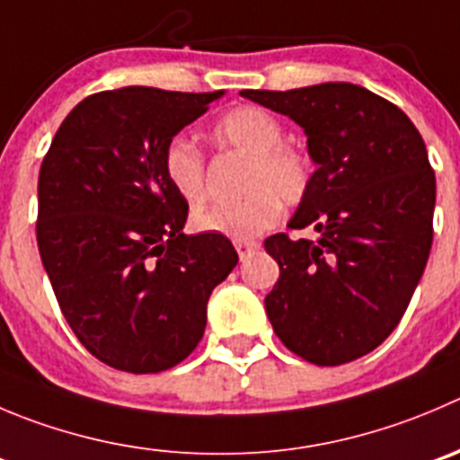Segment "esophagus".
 <instances>
[{
    "mask_svg": "<svg viewBox=\"0 0 460 460\" xmlns=\"http://www.w3.org/2000/svg\"><path fill=\"white\" fill-rule=\"evenodd\" d=\"M234 248H237L239 257H242V260H246L252 251H257V248H260V243L252 242V239H234Z\"/></svg>",
    "mask_w": 460,
    "mask_h": 460,
    "instance_id": "1",
    "label": "esophagus"
}]
</instances>
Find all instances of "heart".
Returning <instances> with one entry per match:
<instances>
[{"label":"heart","instance_id":"b5f03b06","mask_svg":"<svg viewBox=\"0 0 460 460\" xmlns=\"http://www.w3.org/2000/svg\"><path fill=\"white\" fill-rule=\"evenodd\" d=\"M284 124L257 106H237L214 124L212 139L221 148L248 157L237 203L214 205L191 217L199 233L252 239L282 217V203L296 208L312 191L316 164L307 148L284 139ZM162 172L172 190L191 208L208 199V162L185 135H173L162 151Z\"/></svg>","mask_w":460,"mask_h":460}]
</instances>
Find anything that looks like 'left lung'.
<instances>
[{"mask_svg":"<svg viewBox=\"0 0 460 460\" xmlns=\"http://www.w3.org/2000/svg\"><path fill=\"white\" fill-rule=\"evenodd\" d=\"M242 96L298 121L318 164L288 227L264 242L279 264L266 296L278 339L316 366L373 352L404 316L434 242L436 176L413 121L352 83Z\"/></svg>","mask_w":460,"mask_h":460,"instance_id":"8db88e82","label":"left lung"}]
</instances>
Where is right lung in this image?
<instances>
[{"label":"right lung","mask_w":460,"mask_h":460,"mask_svg":"<svg viewBox=\"0 0 460 460\" xmlns=\"http://www.w3.org/2000/svg\"><path fill=\"white\" fill-rule=\"evenodd\" d=\"M221 94L96 92L65 117L42 160V264L76 339L115 370L162 373L190 357L209 293L239 261L223 234L182 233L190 205L162 172L164 144Z\"/></svg>","instance_id":"right-lung-1"}]
</instances>
